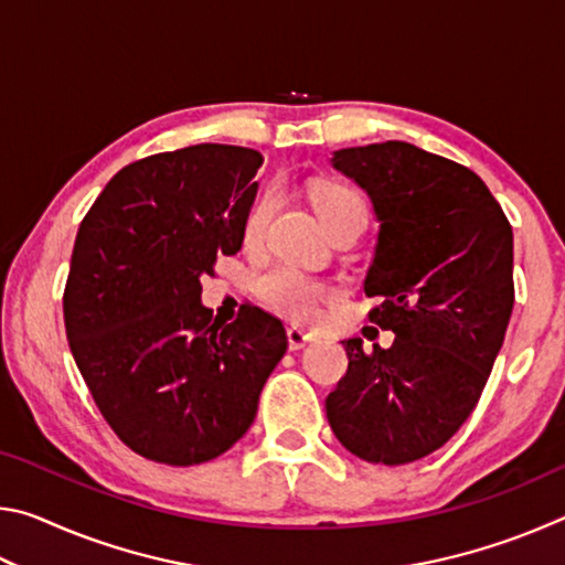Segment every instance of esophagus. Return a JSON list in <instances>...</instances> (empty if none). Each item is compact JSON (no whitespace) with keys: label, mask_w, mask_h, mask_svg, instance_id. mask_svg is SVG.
<instances>
[{"label":"esophagus","mask_w":565,"mask_h":565,"mask_svg":"<svg viewBox=\"0 0 565 565\" xmlns=\"http://www.w3.org/2000/svg\"><path fill=\"white\" fill-rule=\"evenodd\" d=\"M286 339H289V349L291 351H299V349H303L306 343H311L313 341V337L309 331H303V329H299V327H291V329H286Z\"/></svg>","instance_id":"obj_1"}]
</instances>
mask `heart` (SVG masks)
I'll use <instances>...</instances> for the list:
<instances>
[{"label":"heart","instance_id":"heart-1","mask_svg":"<svg viewBox=\"0 0 565 565\" xmlns=\"http://www.w3.org/2000/svg\"><path fill=\"white\" fill-rule=\"evenodd\" d=\"M313 204L329 228L341 222L343 216L353 212H363V202L356 191H351L341 184H317L311 189ZM274 212V196L264 194L256 199V204L248 212L244 222V238L246 244H256L264 236V228L269 224ZM262 299L271 309L286 313L296 321H309L317 313V306L329 294L327 284H321L311 276L291 269V266H274L259 279Z\"/></svg>","mask_w":565,"mask_h":565}]
</instances>
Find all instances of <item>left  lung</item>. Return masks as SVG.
Returning <instances> with one entry per match:
<instances>
[{
  "mask_svg": "<svg viewBox=\"0 0 565 565\" xmlns=\"http://www.w3.org/2000/svg\"><path fill=\"white\" fill-rule=\"evenodd\" d=\"M331 167L374 206L363 291L396 339L371 353L341 341L349 371L327 418L363 461L411 463L463 426L491 376L513 309V232L481 177L406 141L339 149Z\"/></svg>",
  "mask_w": 565,
  "mask_h": 565,
  "instance_id": "left-lung-1",
  "label": "left lung"
}]
</instances>
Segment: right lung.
Returning a JSON list of instances; mask_svg holds the SVG:
<instances>
[{"mask_svg":"<svg viewBox=\"0 0 565 565\" xmlns=\"http://www.w3.org/2000/svg\"><path fill=\"white\" fill-rule=\"evenodd\" d=\"M259 151L196 145L134 161L76 234L64 289L72 356L124 444L169 466L228 451L286 353L279 319L212 321L202 276L242 248Z\"/></svg>","mask_w":565,"mask_h":565,"instance_id":"1","label":"right lung"}]
</instances>
